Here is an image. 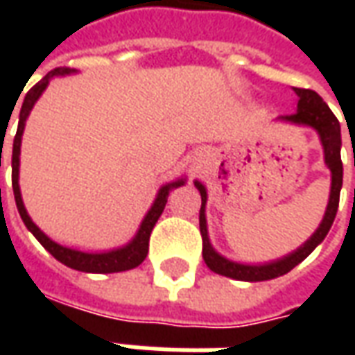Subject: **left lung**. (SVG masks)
Listing matches in <instances>:
<instances>
[{"label":"left lung","mask_w":355,"mask_h":355,"mask_svg":"<svg viewBox=\"0 0 355 355\" xmlns=\"http://www.w3.org/2000/svg\"><path fill=\"white\" fill-rule=\"evenodd\" d=\"M295 93L298 94V110L295 114L283 116L282 119L285 121H293L298 125H310L315 131L320 132L321 144L325 150V163L331 169L333 175V182H331V198H329L327 211L321 220L320 228L315 230L312 238L306 241L304 245L297 249L295 253L285 257L282 261L270 262V264H262V266H247V264H238V262L226 261L224 257L215 253V249L211 247L207 238V224H205V203H207V192L205 186L196 182L198 190L201 193V209H200V232L201 239H203V261L215 274L226 275L232 279H239V282H264V279H274L279 275L287 274L293 268L304 261L308 254L312 253L315 247L320 245L325 239L327 232L333 226L336 211H338V200H340V188H343V159H340V123L331 112L327 104L323 102L320 94L312 91V89H300L295 87Z\"/></svg>","instance_id":"obj_1"}]
</instances>
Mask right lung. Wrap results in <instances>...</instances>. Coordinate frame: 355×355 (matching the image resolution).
<instances>
[{"label": "right lung", "instance_id": "1", "mask_svg": "<svg viewBox=\"0 0 355 355\" xmlns=\"http://www.w3.org/2000/svg\"><path fill=\"white\" fill-rule=\"evenodd\" d=\"M72 70L70 68H55L51 70L42 81H37L34 87L30 89L24 96V102H22V108H20V117H19V129H17V135H15V140H12V193H15V201H17V209H19L20 218L22 223L26 224V228L35 236V239L42 243L47 251H49L57 261H60L62 264H66L68 268H73V270H80V272H89V274H114V272H125V270H131V268H137L140 262L146 259L148 254V245H150V234L154 230L157 218L162 216L163 209H165V203H167V196H169L171 188H178L180 184H184V180H177L173 184L163 186L157 198H155L154 205L148 211L146 218L140 224V230L137 234V238L132 239L129 245L121 247V249H116V251H110V253H81V251H76V249H68V247H62L55 243L53 239H49L45 234H43L34 223L32 218L28 216L26 209H24V203H22V198H20V188H19V154H20V140H22V131H24V123H26V117L30 114V110L34 108L35 101L40 98V94L45 91L47 83L53 76H60V73H70ZM1 162V154H0ZM1 165V163H0Z\"/></svg>", "mask_w": 355, "mask_h": 355}]
</instances>
